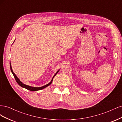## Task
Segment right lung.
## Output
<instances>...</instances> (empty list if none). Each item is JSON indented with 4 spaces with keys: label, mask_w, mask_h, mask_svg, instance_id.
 Masks as SVG:
<instances>
[{
    "label": "right lung",
    "mask_w": 122,
    "mask_h": 122,
    "mask_svg": "<svg viewBox=\"0 0 122 122\" xmlns=\"http://www.w3.org/2000/svg\"><path fill=\"white\" fill-rule=\"evenodd\" d=\"M10 68L11 72H12V73H13V75H14V77H15V80H16V82L18 83V84H19V86H21V87H24V88H26V89H27V90H29V91H39V90H41L43 89V88H45V87H46L47 86H49V85H50L51 83H52V80H53V78H54V77L55 75H56V74L58 72V71L56 72V73L54 75V76L53 77V78H52V80H51V82H50V83H49L48 84H47L45 85V86H42V87H31V86H27V85H25V84H24L22 83V82L20 81V80L19 79V78H18V77H17V76L15 75V73L13 72V70H12V67H11L10 63Z\"/></svg>",
    "instance_id": "1"
}]
</instances>
